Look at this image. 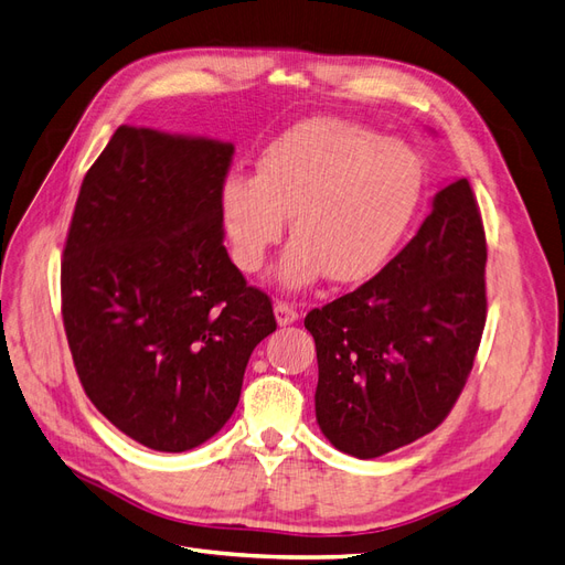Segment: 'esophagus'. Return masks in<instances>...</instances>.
<instances>
[{"label": "esophagus", "instance_id": "esophagus-1", "mask_svg": "<svg viewBox=\"0 0 565 565\" xmlns=\"http://www.w3.org/2000/svg\"><path fill=\"white\" fill-rule=\"evenodd\" d=\"M274 317H277V324L286 327V324H294L298 320V310L294 306H288L284 300L274 302Z\"/></svg>", "mask_w": 565, "mask_h": 565}]
</instances>
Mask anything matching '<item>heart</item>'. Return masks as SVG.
<instances>
[{"label":"heart","mask_w":565,"mask_h":565,"mask_svg":"<svg viewBox=\"0 0 565 565\" xmlns=\"http://www.w3.org/2000/svg\"><path fill=\"white\" fill-rule=\"evenodd\" d=\"M425 173L406 145L341 119H306L274 138L257 177L231 173L220 193L236 265L259 271L291 216L277 281L360 284L394 257L423 200Z\"/></svg>","instance_id":"obj_1"}]
</instances>
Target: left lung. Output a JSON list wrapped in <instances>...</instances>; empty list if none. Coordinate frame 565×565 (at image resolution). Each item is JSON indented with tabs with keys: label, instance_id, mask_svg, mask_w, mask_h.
Instances as JSON below:
<instances>
[{
	"label": "left lung",
	"instance_id": "obj_1",
	"mask_svg": "<svg viewBox=\"0 0 565 565\" xmlns=\"http://www.w3.org/2000/svg\"><path fill=\"white\" fill-rule=\"evenodd\" d=\"M487 241L468 179L444 185L413 241L380 274L306 317L324 437L377 458L451 413L487 320Z\"/></svg>",
	"mask_w": 565,
	"mask_h": 565
}]
</instances>
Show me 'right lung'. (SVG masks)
<instances>
[{
  "label": "right lung",
  "instance_id": "1",
  "mask_svg": "<svg viewBox=\"0 0 565 565\" xmlns=\"http://www.w3.org/2000/svg\"><path fill=\"white\" fill-rule=\"evenodd\" d=\"M234 145L119 126L81 185L62 315L93 406L134 441L195 448L234 415L271 300L224 248Z\"/></svg>",
  "mask_w": 565,
  "mask_h": 565
}]
</instances>
